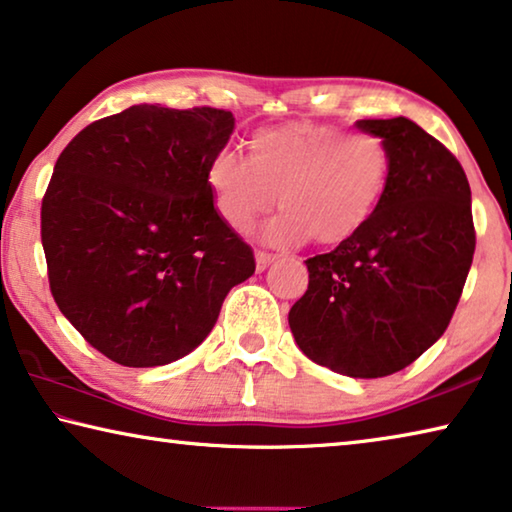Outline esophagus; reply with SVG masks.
Wrapping results in <instances>:
<instances>
[{
    "mask_svg": "<svg viewBox=\"0 0 512 512\" xmlns=\"http://www.w3.org/2000/svg\"><path fill=\"white\" fill-rule=\"evenodd\" d=\"M275 259L273 253H264V250H255V264H257V271H264L266 266H269Z\"/></svg>",
    "mask_w": 512,
    "mask_h": 512,
    "instance_id": "esophagus-1",
    "label": "esophagus"
}]
</instances>
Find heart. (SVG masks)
<instances>
[{
  "instance_id": "heart-1",
  "label": "heart",
  "mask_w": 512,
  "mask_h": 512,
  "mask_svg": "<svg viewBox=\"0 0 512 512\" xmlns=\"http://www.w3.org/2000/svg\"><path fill=\"white\" fill-rule=\"evenodd\" d=\"M392 175L394 154L383 136L294 120L253 132L248 159L218 150L205 177L216 214L232 230H248L278 193L282 214L266 225V239L335 248L371 223Z\"/></svg>"
}]
</instances>
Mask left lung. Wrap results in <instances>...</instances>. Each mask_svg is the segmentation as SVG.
Here are the masks:
<instances>
[{"mask_svg": "<svg viewBox=\"0 0 512 512\" xmlns=\"http://www.w3.org/2000/svg\"><path fill=\"white\" fill-rule=\"evenodd\" d=\"M383 136L394 175L358 237L307 259L310 285L289 328L312 362L383 378L444 335L472 266V191L460 161L408 118L358 120Z\"/></svg>", "mask_w": 512, "mask_h": 512, "instance_id": "obj_1", "label": "left lung"}]
</instances>
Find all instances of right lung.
<instances>
[{"label": "right lung", "instance_id": "right-lung-1", "mask_svg": "<svg viewBox=\"0 0 512 512\" xmlns=\"http://www.w3.org/2000/svg\"><path fill=\"white\" fill-rule=\"evenodd\" d=\"M232 129L223 109L134 104L81 129L56 159L40 209L52 296L123 367L184 358L255 273L205 177Z\"/></svg>", "mask_w": 512, "mask_h": 512}]
</instances>
